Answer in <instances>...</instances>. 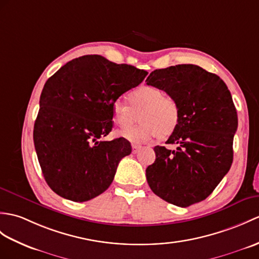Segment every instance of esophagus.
<instances>
[{"label": "esophagus", "mask_w": 259, "mask_h": 259, "mask_svg": "<svg viewBox=\"0 0 259 259\" xmlns=\"http://www.w3.org/2000/svg\"><path fill=\"white\" fill-rule=\"evenodd\" d=\"M132 153H138V151L140 150V146H137V144H132Z\"/></svg>", "instance_id": "esophagus-1"}]
</instances>
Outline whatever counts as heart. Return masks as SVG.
<instances>
[{"instance_id":"obj_1","label":"heart","mask_w":259,"mask_h":259,"mask_svg":"<svg viewBox=\"0 0 259 259\" xmlns=\"http://www.w3.org/2000/svg\"><path fill=\"white\" fill-rule=\"evenodd\" d=\"M129 105L117 99L112 104V120L123 138L131 142H146L159 137L166 139L179 128L181 121V108L178 101L165 96L163 90L153 86H140L128 96ZM139 118L143 123L128 130Z\"/></svg>"}]
</instances>
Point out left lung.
<instances>
[{
  "label": "left lung",
  "mask_w": 259,
  "mask_h": 259,
  "mask_svg": "<svg viewBox=\"0 0 259 259\" xmlns=\"http://www.w3.org/2000/svg\"><path fill=\"white\" fill-rule=\"evenodd\" d=\"M146 81L181 108L179 128L166 141L178 148L154 147L155 161L147 167V181L162 200L188 207L205 200L231 169L236 108L226 83L200 66L155 69Z\"/></svg>",
  "instance_id": "8db88e82"
}]
</instances>
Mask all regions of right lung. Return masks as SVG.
<instances>
[{
    "mask_svg": "<svg viewBox=\"0 0 259 259\" xmlns=\"http://www.w3.org/2000/svg\"><path fill=\"white\" fill-rule=\"evenodd\" d=\"M147 75L135 66L85 55L48 78L33 138L45 181L56 194L86 202L109 188L131 146L123 138H100L112 129L113 102Z\"/></svg>",
    "mask_w": 259,
    "mask_h": 259,
    "instance_id": "right-lung-1",
    "label": "right lung"
}]
</instances>
